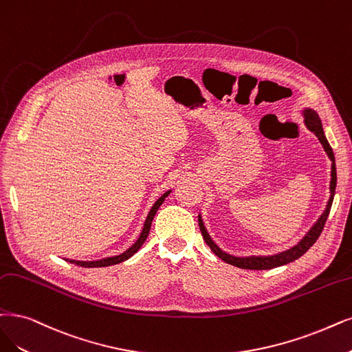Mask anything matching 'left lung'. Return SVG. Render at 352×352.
I'll use <instances>...</instances> for the list:
<instances>
[{
    "label": "left lung",
    "mask_w": 352,
    "mask_h": 352,
    "mask_svg": "<svg viewBox=\"0 0 352 352\" xmlns=\"http://www.w3.org/2000/svg\"><path fill=\"white\" fill-rule=\"evenodd\" d=\"M305 123L307 126V129L310 130V132H314L319 142L323 145V149L327 151L328 156L332 161V171H331V197H329V201L327 204V210L323 212V214L319 217L318 222L315 223V226L311 228L307 235L298 242L296 246H293L292 250L289 251H284V252H280L277 255H271V256H233V255H229L226 252H223L222 250L219 248V246L212 241V238L209 236V233H207L204 225H203V220L201 217L199 216V226H200V230H201V235H203V239L206 241V243L210 246V250L220 258L223 259L225 263L230 264V265H235L238 268H243V270H271V268H276V267H281V265H285L289 264L292 261H296V259L300 258L303 254H306L310 246L314 245L318 238L320 236V233L324 228V223H327L328 220V216H329V212H331V207H332V201H333V196H335V188H336V168H335V156H333V151L329 145V142L327 140V138H324V133H323V127H322V122L318 117V114L314 111V110H305Z\"/></svg>",
    "instance_id": "obj_1"
}]
</instances>
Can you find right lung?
Segmentation results:
<instances>
[{"label":"right lung","instance_id":"right-lung-1","mask_svg":"<svg viewBox=\"0 0 352 352\" xmlns=\"http://www.w3.org/2000/svg\"><path fill=\"white\" fill-rule=\"evenodd\" d=\"M171 191H166L164 196H161L158 200L155 201V204L152 206V209L145 220V225H143V229H142V233L139 239L130 246V248L127 251H124L123 254L120 255H116V256H110V258H104V259H98V261H75V259H67V261L72 263V264H76V265H81V267H85V268H94V267H109V265H114V264H120L123 261H126V259H129L130 256H132L133 254H136L139 251L140 246L143 245V242L146 241L148 235H149V230H151V225H152V220H153V216L156 214V212H158V209L161 207V204L164 203L165 197L168 196V194Z\"/></svg>","mask_w":352,"mask_h":352}]
</instances>
